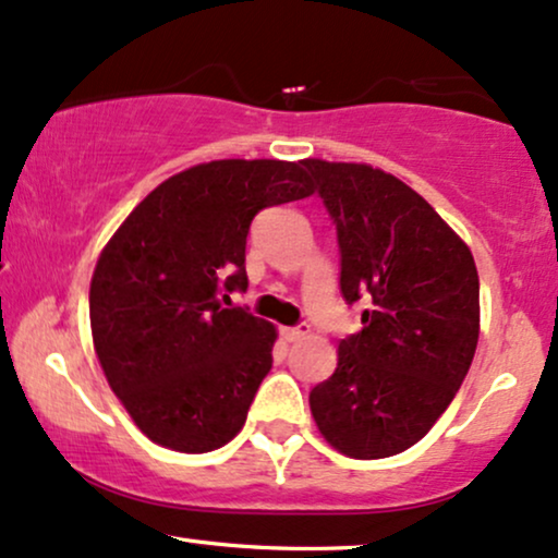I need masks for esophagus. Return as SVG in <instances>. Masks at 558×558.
I'll return each instance as SVG.
<instances>
[{
	"instance_id": "esophagus-1",
	"label": "esophagus",
	"mask_w": 558,
	"mask_h": 558,
	"mask_svg": "<svg viewBox=\"0 0 558 558\" xmlns=\"http://www.w3.org/2000/svg\"><path fill=\"white\" fill-rule=\"evenodd\" d=\"M307 333H311V326H307V323H300V326H284V328H281V336H284L287 341H302Z\"/></svg>"
}]
</instances>
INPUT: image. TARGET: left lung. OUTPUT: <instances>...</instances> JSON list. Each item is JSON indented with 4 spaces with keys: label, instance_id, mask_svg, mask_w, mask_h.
Wrapping results in <instances>:
<instances>
[{
    "label": "left lung",
    "instance_id": "8db88e82",
    "mask_svg": "<svg viewBox=\"0 0 558 558\" xmlns=\"http://www.w3.org/2000/svg\"><path fill=\"white\" fill-rule=\"evenodd\" d=\"M336 225L341 294L364 300L362 331L339 343L311 390L320 435L356 460L409 450L463 385L478 343V271L469 245L396 175L302 160Z\"/></svg>",
    "mask_w": 558,
    "mask_h": 558
}]
</instances>
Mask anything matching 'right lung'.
Returning a JSON list of instances; mask_svg holds the SVG:
<instances>
[{
    "label": "right lung",
    "mask_w": 558,
    "mask_h": 558,
    "mask_svg": "<svg viewBox=\"0 0 558 558\" xmlns=\"http://www.w3.org/2000/svg\"><path fill=\"white\" fill-rule=\"evenodd\" d=\"M311 194L302 162H204L157 185L102 247L89 284L95 352L153 442L209 452L243 429L277 328L222 300L247 290L253 217Z\"/></svg>",
    "instance_id": "obj_1"
}]
</instances>
